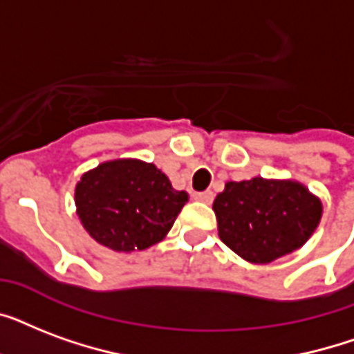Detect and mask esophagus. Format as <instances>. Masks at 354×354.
Returning a JSON list of instances; mask_svg holds the SVG:
<instances>
[{"label":"esophagus","mask_w":354,"mask_h":354,"mask_svg":"<svg viewBox=\"0 0 354 354\" xmlns=\"http://www.w3.org/2000/svg\"><path fill=\"white\" fill-rule=\"evenodd\" d=\"M193 198L198 200V202H204V204H211L215 194H213V191H204V193H193Z\"/></svg>","instance_id":"1"}]
</instances>
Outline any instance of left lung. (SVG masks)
<instances>
[{"mask_svg":"<svg viewBox=\"0 0 354 354\" xmlns=\"http://www.w3.org/2000/svg\"><path fill=\"white\" fill-rule=\"evenodd\" d=\"M218 235L250 263L264 264L301 248L318 227L322 204L297 182H227L213 202Z\"/></svg>","mask_w":354,"mask_h":354,"instance_id":"obj_1","label":"left lung"}]
</instances>
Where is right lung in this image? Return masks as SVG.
I'll return each instance as SVG.
<instances>
[{"label": "right lung", "instance_id": "add662e5", "mask_svg": "<svg viewBox=\"0 0 354 354\" xmlns=\"http://www.w3.org/2000/svg\"><path fill=\"white\" fill-rule=\"evenodd\" d=\"M189 194L172 189L152 163L115 160L86 172L75 189L77 213L97 242L115 252L145 250L169 233Z\"/></svg>", "mask_w": 354, "mask_h": 354}]
</instances>
